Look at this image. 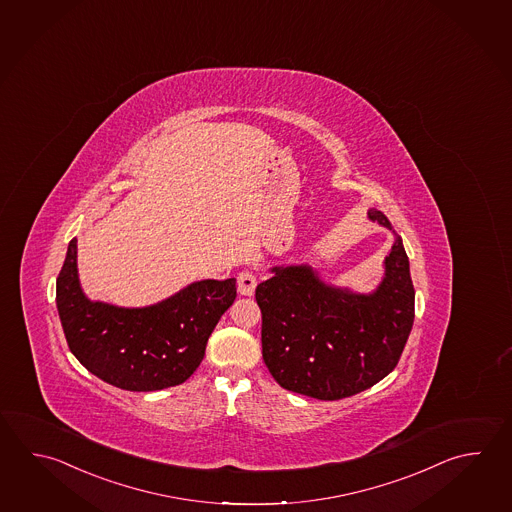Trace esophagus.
I'll list each match as a JSON object with an SVG mask.
<instances>
[{
	"instance_id": "esophagus-1",
	"label": "esophagus",
	"mask_w": 512,
	"mask_h": 512,
	"mask_svg": "<svg viewBox=\"0 0 512 512\" xmlns=\"http://www.w3.org/2000/svg\"><path fill=\"white\" fill-rule=\"evenodd\" d=\"M237 284H239V292L242 293V295H253L255 286H257V277H255V273L250 272V270H244V272L239 273Z\"/></svg>"
}]
</instances>
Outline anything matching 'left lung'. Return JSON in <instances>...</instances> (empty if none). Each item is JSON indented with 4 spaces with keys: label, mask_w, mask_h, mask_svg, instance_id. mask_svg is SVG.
I'll list each match as a JSON object with an SVG mask.
<instances>
[{
    "label": "left lung",
    "mask_w": 512,
    "mask_h": 512,
    "mask_svg": "<svg viewBox=\"0 0 512 512\" xmlns=\"http://www.w3.org/2000/svg\"><path fill=\"white\" fill-rule=\"evenodd\" d=\"M370 220L392 224L377 209ZM255 299L262 313V359L286 390L335 401L376 385L396 368L414 324V284L396 237L385 277L372 293L324 284L310 266L273 268Z\"/></svg>",
    "instance_id": "1"
}]
</instances>
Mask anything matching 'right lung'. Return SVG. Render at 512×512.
<instances>
[{
	"instance_id": "right-lung-1",
	"label": "right lung",
	"mask_w": 512,
	"mask_h": 512,
	"mask_svg": "<svg viewBox=\"0 0 512 512\" xmlns=\"http://www.w3.org/2000/svg\"><path fill=\"white\" fill-rule=\"evenodd\" d=\"M235 297V279H208L146 308L93 303L78 281L76 239L56 279V306L74 357L105 383L131 392L184 383Z\"/></svg>"
}]
</instances>
